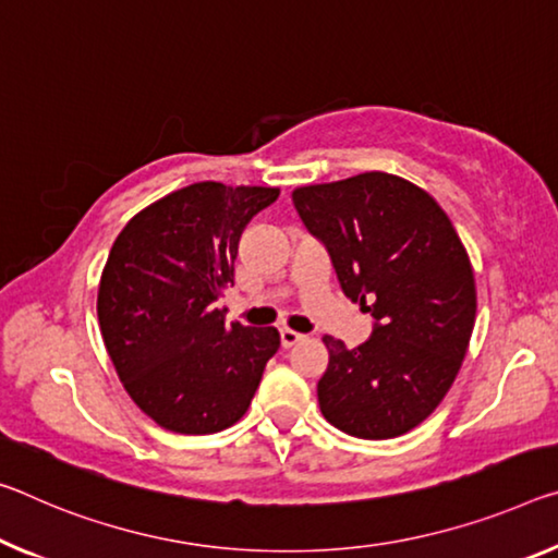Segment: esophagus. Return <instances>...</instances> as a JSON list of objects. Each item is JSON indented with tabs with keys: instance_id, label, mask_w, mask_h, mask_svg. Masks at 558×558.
Returning <instances> with one entry per match:
<instances>
[{
	"instance_id": "obj_1",
	"label": "esophagus",
	"mask_w": 558,
	"mask_h": 558,
	"mask_svg": "<svg viewBox=\"0 0 558 558\" xmlns=\"http://www.w3.org/2000/svg\"><path fill=\"white\" fill-rule=\"evenodd\" d=\"M303 340H305V335H300V332H295V330H290V327H282V330H280V342H282V348H293V344L303 342Z\"/></svg>"
}]
</instances>
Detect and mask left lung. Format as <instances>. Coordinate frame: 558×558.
I'll return each mask as SVG.
<instances>
[{"label": "left lung", "mask_w": 558, "mask_h": 558, "mask_svg": "<svg viewBox=\"0 0 558 558\" xmlns=\"http://www.w3.org/2000/svg\"><path fill=\"white\" fill-rule=\"evenodd\" d=\"M293 203L330 253L342 293L375 317L373 338L352 350L323 338V417L360 439L400 437L437 410L470 348L466 247L439 203L392 173L300 185Z\"/></svg>", "instance_id": "1"}]
</instances>
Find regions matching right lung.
<instances>
[{"label": "right lung", "mask_w": 558, "mask_h": 558, "mask_svg": "<svg viewBox=\"0 0 558 558\" xmlns=\"http://www.w3.org/2000/svg\"><path fill=\"white\" fill-rule=\"evenodd\" d=\"M280 189L191 183L123 226L106 258L96 313L123 390L158 427L214 435L243 417L276 327L226 323L216 300L233 282L243 228Z\"/></svg>", "instance_id": "1"}]
</instances>
